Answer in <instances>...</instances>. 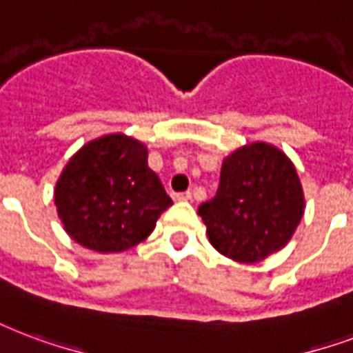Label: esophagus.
I'll return each mask as SVG.
<instances>
[{
  "label": "esophagus",
  "mask_w": 353,
  "mask_h": 353,
  "mask_svg": "<svg viewBox=\"0 0 353 353\" xmlns=\"http://www.w3.org/2000/svg\"><path fill=\"white\" fill-rule=\"evenodd\" d=\"M174 200H176V201H190V200H192V194H190V192H177V194H174Z\"/></svg>",
  "instance_id": "34e87169"
}]
</instances>
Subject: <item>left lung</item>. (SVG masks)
<instances>
[{
    "label": "left lung",
    "instance_id": "left-lung-1",
    "mask_svg": "<svg viewBox=\"0 0 353 353\" xmlns=\"http://www.w3.org/2000/svg\"><path fill=\"white\" fill-rule=\"evenodd\" d=\"M303 190L294 165L266 142L239 148L224 159L220 185L198 214L220 254L259 263L294 235L303 216Z\"/></svg>",
    "mask_w": 353,
    "mask_h": 353
}]
</instances>
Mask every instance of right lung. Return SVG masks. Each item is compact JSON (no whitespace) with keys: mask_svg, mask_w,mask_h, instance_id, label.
Instances as JSON below:
<instances>
[{"mask_svg":"<svg viewBox=\"0 0 353 353\" xmlns=\"http://www.w3.org/2000/svg\"><path fill=\"white\" fill-rule=\"evenodd\" d=\"M55 205L75 242L114 254L144 241L172 200L148 166V148L114 133L90 141L70 159L55 185Z\"/></svg>","mask_w":353,"mask_h":353,"instance_id":"obj_1","label":"right lung"}]
</instances>
